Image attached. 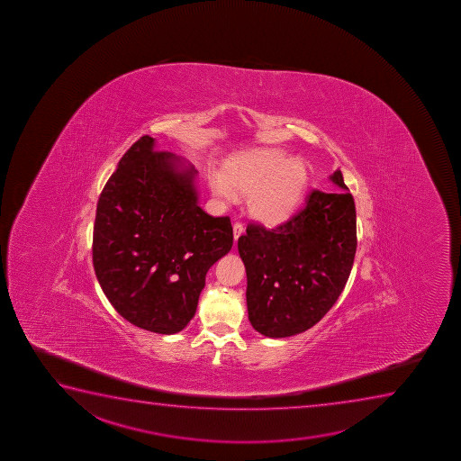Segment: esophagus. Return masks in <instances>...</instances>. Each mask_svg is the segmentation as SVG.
I'll return each instance as SVG.
<instances>
[{"label":"esophagus","mask_w":461,"mask_h":461,"mask_svg":"<svg viewBox=\"0 0 461 461\" xmlns=\"http://www.w3.org/2000/svg\"><path fill=\"white\" fill-rule=\"evenodd\" d=\"M234 242H238V239L244 234V225L240 222H236L233 225Z\"/></svg>","instance_id":"1"}]
</instances>
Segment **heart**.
<instances>
[{
  "label": "heart",
  "mask_w": 461,
  "mask_h": 461,
  "mask_svg": "<svg viewBox=\"0 0 461 461\" xmlns=\"http://www.w3.org/2000/svg\"><path fill=\"white\" fill-rule=\"evenodd\" d=\"M309 184V169L303 158H288L277 148H258L231 158L225 176L212 174V193L223 201L249 195V214L260 222L275 225L287 221L298 210Z\"/></svg>",
  "instance_id": "b5f03b06"
}]
</instances>
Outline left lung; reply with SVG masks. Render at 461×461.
I'll return each instance as SVG.
<instances>
[{"instance_id":"obj_1","label":"left lung","mask_w":461,"mask_h":461,"mask_svg":"<svg viewBox=\"0 0 461 461\" xmlns=\"http://www.w3.org/2000/svg\"><path fill=\"white\" fill-rule=\"evenodd\" d=\"M330 180L344 191L313 190L287 222L271 230L249 223L239 238L249 320L260 335L309 330L346 287L357 253V212L341 171Z\"/></svg>"}]
</instances>
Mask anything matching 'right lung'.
<instances>
[{
  "label": "right lung",
  "instance_id": "right-lung-1",
  "mask_svg": "<svg viewBox=\"0 0 461 461\" xmlns=\"http://www.w3.org/2000/svg\"><path fill=\"white\" fill-rule=\"evenodd\" d=\"M143 136L100 194L93 262L98 284L126 321L173 335L194 316L206 271L233 247L230 217L199 206L195 171Z\"/></svg>",
  "mask_w": 461,
  "mask_h": 461
}]
</instances>
